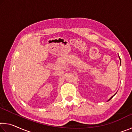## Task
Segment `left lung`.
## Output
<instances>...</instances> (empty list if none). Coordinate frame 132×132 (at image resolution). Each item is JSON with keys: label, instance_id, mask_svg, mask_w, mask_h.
Here are the masks:
<instances>
[{"label": "left lung", "instance_id": "left-lung-1", "mask_svg": "<svg viewBox=\"0 0 132 132\" xmlns=\"http://www.w3.org/2000/svg\"><path fill=\"white\" fill-rule=\"evenodd\" d=\"M119 59H120V57H119ZM117 94V93H115V94ZM115 94H114V95H113V96H112V97H111V98H109V100H108V101H109V100H111V98H112V97H113V96H114V95H115Z\"/></svg>", "mask_w": 132, "mask_h": 132}]
</instances>
